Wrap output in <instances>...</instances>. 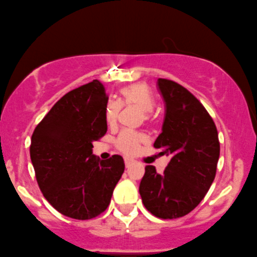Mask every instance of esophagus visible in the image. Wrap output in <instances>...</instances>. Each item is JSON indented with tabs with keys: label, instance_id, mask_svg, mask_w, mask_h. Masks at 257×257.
<instances>
[{
	"label": "esophagus",
	"instance_id": "34e87169",
	"mask_svg": "<svg viewBox=\"0 0 257 257\" xmlns=\"http://www.w3.org/2000/svg\"><path fill=\"white\" fill-rule=\"evenodd\" d=\"M133 162L134 161L132 159H128V157H126V159H124V163H125L126 168H131L132 166H133Z\"/></svg>",
	"mask_w": 257,
	"mask_h": 257
}]
</instances>
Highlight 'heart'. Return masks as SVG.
Instances as JSON below:
<instances>
[{
  "label": "heart",
  "mask_w": 257,
  "mask_h": 257,
  "mask_svg": "<svg viewBox=\"0 0 257 257\" xmlns=\"http://www.w3.org/2000/svg\"><path fill=\"white\" fill-rule=\"evenodd\" d=\"M122 106H135L143 111V118L150 120L152 118V109L155 107V98L150 87L145 83H135L123 87L120 90V98L118 101L108 100L105 107V117L109 125L117 122ZM145 142L144 135L137 132L123 131L115 139L118 150L124 154L133 155L139 150L140 145Z\"/></svg>",
  "instance_id": "b5f03b06"
}]
</instances>
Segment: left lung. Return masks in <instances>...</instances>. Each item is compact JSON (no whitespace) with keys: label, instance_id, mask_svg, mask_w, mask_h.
I'll return each instance as SVG.
<instances>
[{"label":"left lung","instance_id":"obj_1","mask_svg":"<svg viewBox=\"0 0 257 257\" xmlns=\"http://www.w3.org/2000/svg\"><path fill=\"white\" fill-rule=\"evenodd\" d=\"M157 85L166 115L154 148L170 162L161 174L146 166L139 193L149 212L173 219L191 212L206 195L216 177L219 140L212 117L188 89L163 78Z\"/></svg>","mask_w":257,"mask_h":257}]
</instances>
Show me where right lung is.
I'll use <instances>...</instances> for the list:
<instances>
[{"label":"right lung","mask_w":257,"mask_h":257,"mask_svg":"<svg viewBox=\"0 0 257 257\" xmlns=\"http://www.w3.org/2000/svg\"><path fill=\"white\" fill-rule=\"evenodd\" d=\"M105 87L92 80L62 96L36 125L30 159L42 195L62 215L91 219L103 212L124 172L119 155L101 161L92 143L107 132Z\"/></svg>","instance_id":"1"}]
</instances>
